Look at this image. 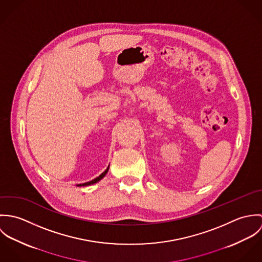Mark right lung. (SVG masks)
<instances>
[{
  "label": "right lung",
  "mask_w": 262,
  "mask_h": 262,
  "mask_svg": "<svg viewBox=\"0 0 262 262\" xmlns=\"http://www.w3.org/2000/svg\"><path fill=\"white\" fill-rule=\"evenodd\" d=\"M108 170H109V167L100 176V177H98L97 179H95V180H93V181H91V182H89V183H84V184H81V185H78V186H90V185H93V184H96V183H98L99 181H101L105 176H106V173L108 172Z\"/></svg>",
  "instance_id": "add662e5"
}]
</instances>
